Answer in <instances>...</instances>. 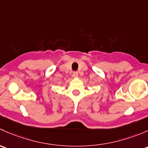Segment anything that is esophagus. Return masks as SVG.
Returning <instances> with one entry per match:
<instances>
[{
    "instance_id": "34e87169",
    "label": "esophagus",
    "mask_w": 148,
    "mask_h": 148,
    "mask_svg": "<svg viewBox=\"0 0 148 148\" xmlns=\"http://www.w3.org/2000/svg\"><path fill=\"white\" fill-rule=\"evenodd\" d=\"M73 76L74 77H77V76H78V73H77V72H74L73 73Z\"/></svg>"
}]
</instances>
